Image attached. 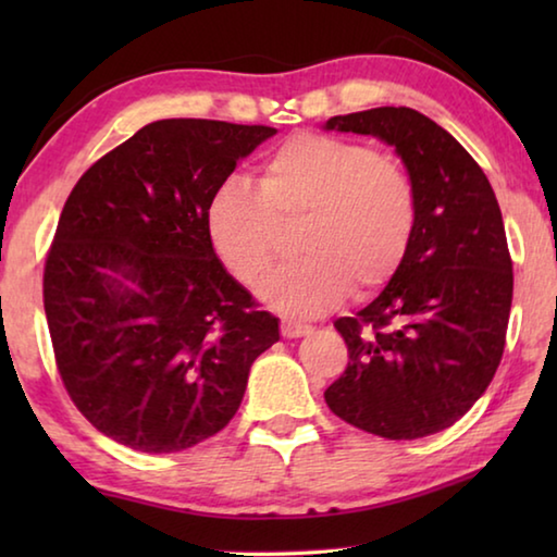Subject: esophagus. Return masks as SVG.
I'll return each instance as SVG.
<instances>
[{
	"label": "esophagus",
	"instance_id": "34e87169",
	"mask_svg": "<svg viewBox=\"0 0 557 557\" xmlns=\"http://www.w3.org/2000/svg\"><path fill=\"white\" fill-rule=\"evenodd\" d=\"M280 329H282V336H285V338H299V336L309 334V329H312V326L295 322V319H285V322L280 324Z\"/></svg>",
	"mask_w": 557,
	"mask_h": 557
}]
</instances>
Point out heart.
I'll use <instances>...</instances> for the list:
<instances>
[{"label":"heart","instance_id":"1","mask_svg":"<svg viewBox=\"0 0 557 557\" xmlns=\"http://www.w3.org/2000/svg\"><path fill=\"white\" fill-rule=\"evenodd\" d=\"M301 223V260L262 285L268 305L319 314L346 292L373 289L403 265L418 228V188L393 157L354 139L301 132L260 166L258 188L225 182L206 211L215 256L245 287H258Z\"/></svg>","mask_w":557,"mask_h":557}]
</instances>
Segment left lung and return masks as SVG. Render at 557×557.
<instances>
[{"label": "left lung", "instance_id": "left-lung-1", "mask_svg": "<svg viewBox=\"0 0 557 557\" xmlns=\"http://www.w3.org/2000/svg\"><path fill=\"white\" fill-rule=\"evenodd\" d=\"M326 129L395 147L418 188V228L381 295L334 322L348 363L324 400L371 435H435L482 398L502 363L513 297L502 209L482 166L418 110L351 112Z\"/></svg>", "mask_w": 557, "mask_h": 557}]
</instances>
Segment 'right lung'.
I'll use <instances>...</instances> for the list:
<instances>
[{
    "label": "right lung",
    "instance_id": "obj_1",
    "mask_svg": "<svg viewBox=\"0 0 557 557\" xmlns=\"http://www.w3.org/2000/svg\"><path fill=\"white\" fill-rule=\"evenodd\" d=\"M275 127L157 120L100 157L65 201L46 256L55 369L92 428L166 455L240 408L280 322L235 282L206 231L213 194Z\"/></svg>",
    "mask_w": 557,
    "mask_h": 557
}]
</instances>
